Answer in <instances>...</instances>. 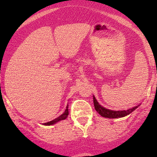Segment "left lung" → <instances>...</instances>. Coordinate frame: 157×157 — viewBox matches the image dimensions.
Instances as JSON below:
<instances>
[{
	"label": "left lung",
	"mask_w": 157,
	"mask_h": 157,
	"mask_svg": "<svg viewBox=\"0 0 157 157\" xmlns=\"http://www.w3.org/2000/svg\"><path fill=\"white\" fill-rule=\"evenodd\" d=\"M94 98V108H95L96 111L99 113V114L103 117L105 118H109V119H116V118H121L126 117L128 114H130L131 113L133 112L135 109L138 108L139 106L133 107V108L128 109V110H124V111H112L107 109L104 107L98 104V102L96 101L95 96H93Z\"/></svg>",
	"instance_id": "obj_1"
}]
</instances>
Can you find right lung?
Wrapping results in <instances>:
<instances>
[{"label": "right lung", "mask_w": 157, "mask_h": 157, "mask_svg": "<svg viewBox=\"0 0 157 157\" xmlns=\"http://www.w3.org/2000/svg\"><path fill=\"white\" fill-rule=\"evenodd\" d=\"M68 104H67V106H66V109L65 111H64V112L62 113V114L60 116V117L56 118L55 119L52 120V121L47 122V123H44V125H46V126L52 125V124H54L56 123H57L58 121H61V120L66 119V118L68 117Z\"/></svg>", "instance_id": "right-lung-1"}]
</instances>
